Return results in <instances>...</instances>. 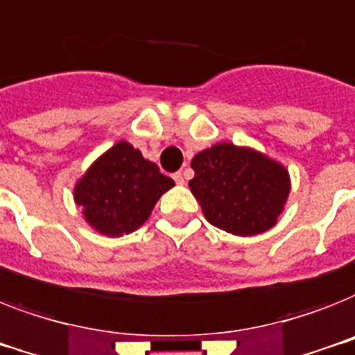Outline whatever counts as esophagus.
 Here are the masks:
<instances>
[{"mask_svg": "<svg viewBox=\"0 0 355 355\" xmlns=\"http://www.w3.org/2000/svg\"><path fill=\"white\" fill-rule=\"evenodd\" d=\"M174 181L178 185H185V174H183V172H175Z\"/></svg>", "mask_w": 355, "mask_h": 355, "instance_id": "obj_1", "label": "esophagus"}]
</instances>
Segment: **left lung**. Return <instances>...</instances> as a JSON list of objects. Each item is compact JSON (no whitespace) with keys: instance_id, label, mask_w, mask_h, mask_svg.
I'll return each instance as SVG.
<instances>
[{"instance_id":"8db88e82","label":"left lung","mask_w":355,"mask_h":355,"mask_svg":"<svg viewBox=\"0 0 355 355\" xmlns=\"http://www.w3.org/2000/svg\"><path fill=\"white\" fill-rule=\"evenodd\" d=\"M191 166V192L207 222L234 236L269 231L284 212L290 172L269 155L232 143L198 152Z\"/></svg>"}]
</instances>
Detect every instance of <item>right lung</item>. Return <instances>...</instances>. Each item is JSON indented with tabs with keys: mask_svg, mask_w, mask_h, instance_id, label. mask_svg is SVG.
Returning <instances> with one entry per match:
<instances>
[{
	"mask_svg": "<svg viewBox=\"0 0 355 355\" xmlns=\"http://www.w3.org/2000/svg\"><path fill=\"white\" fill-rule=\"evenodd\" d=\"M174 187L159 166L128 141H119L76 180L73 198L93 231L119 238L137 231L161 196Z\"/></svg>",
	"mask_w": 355,
	"mask_h": 355,
	"instance_id": "obj_1",
	"label": "right lung"
}]
</instances>
